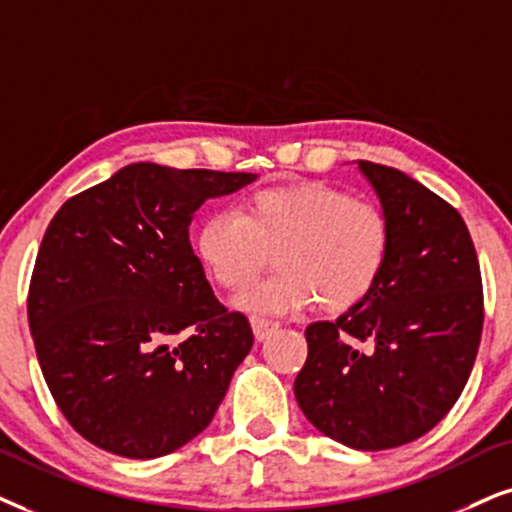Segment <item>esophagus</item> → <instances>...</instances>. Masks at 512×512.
Returning a JSON list of instances; mask_svg holds the SVG:
<instances>
[{
	"label": "esophagus",
	"instance_id": "esophagus-1",
	"mask_svg": "<svg viewBox=\"0 0 512 512\" xmlns=\"http://www.w3.org/2000/svg\"><path fill=\"white\" fill-rule=\"evenodd\" d=\"M250 326H252V333H255V338L257 340H264V338H269V335L276 331L278 323L276 321H269V319H262V316H252Z\"/></svg>",
	"mask_w": 512,
	"mask_h": 512
}]
</instances>
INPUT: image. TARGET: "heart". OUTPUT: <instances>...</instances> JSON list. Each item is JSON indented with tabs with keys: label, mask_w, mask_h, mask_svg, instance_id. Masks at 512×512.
I'll return each mask as SVG.
<instances>
[{
	"label": "heart",
	"mask_w": 512,
	"mask_h": 512,
	"mask_svg": "<svg viewBox=\"0 0 512 512\" xmlns=\"http://www.w3.org/2000/svg\"><path fill=\"white\" fill-rule=\"evenodd\" d=\"M274 278L238 297L250 314H293L321 304L347 312L375 288L390 252V226L378 205L321 181L255 191L238 212H212L198 224L193 250L217 286L248 288L276 250Z\"/></svg>",
	"instance_id": "obj_1"
}]
</instances>
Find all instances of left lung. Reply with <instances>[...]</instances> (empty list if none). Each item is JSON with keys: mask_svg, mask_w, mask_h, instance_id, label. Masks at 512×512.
<instances>
[{"mask_svg": "<svg viewBox=\"0 0 512 512\" xmlns=\"http://www.w3.org/2000/svg\"><path fill=\"white\" fill-rule=\"evenodd\" d=\"M357 167L387 217L390 252L364 302L307 326L295 399L326 437L383 451L423 437L461 397L480 347L482 278L446 200L394 167Z\"/></svg>", "mask_w": 512, "mask_h": 512, "instance_id": "left-lung-1", "label": "left lung"}]
</instances>
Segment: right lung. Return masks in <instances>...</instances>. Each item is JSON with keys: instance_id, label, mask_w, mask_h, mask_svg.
<instances>
[{"instance_id": "add662e5", "label": "right lung", "mask_w": 512, "mask_h": 512, "mask_svg": "<svg viewBox=\"0 0 512 512\" xmlns=\"http://www.w3.org/2000/svg\"><path fill=\"white\" fill-rule=\"evenodd\" d=\"M257 174L132 163L51 219L28 319L44 380L80 435L125 458H158L215 418L252 347L193 255L205 200Z\"/></svg>"}]
</instances>
